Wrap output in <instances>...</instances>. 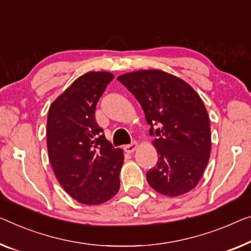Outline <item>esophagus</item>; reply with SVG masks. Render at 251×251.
Masks as SVG:
<instances>
[{"mask_svg":"<svg viewBox=\"0 0 251 251\" xmlns=\"http://www.w3.org/2000/svg\"><path fill=\"white\" fill-rule=\"evenodd\" d=\"M137 147H138V144L136 143V142H133V143H130L128 145H125L124 150L127 153H133L137 149Z\"/></svg>","mask_w":251,"mask_h":251,"instance_id":"obj_1","label":"esophagus"}]
</instances>
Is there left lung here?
Returning a JSON list of instances; mask_svg holds the SVG:
<instances>
[{
    "label": "left lung",
    "mask_w": 251,
    "mask_h": 251,
    "mask_svg": "<svg viewBox=\"0 0 251 251\" xmlns=\"http://www.w3.org/2000/svg\"><path fill=\"white\" fill-rule=\"evenodd\" d=\"M143 108L159 160L147 173L149 185L176 197L194 189L211 153L207 110L190 85L161 70H143L117 77Z\"/></svg>",
    "instance_id": "1"
}]
</instances>
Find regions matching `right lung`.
I'll use <instances>...</instances> for the list:
<instances>
[{
  "label": "right lung",
  "mask_w": 251,
  "mask_h": 251,
  "mask_svg": "<svg viewBox=\"0 0 251 251\" xmlns=\"http://www.w3.org/2000/svg\"><path fill=\"white\" fill-rule=\"evenodd\" d=\"M114 78L109 72L77 77L51 103L47 149L54 174L65 192L85 205H99L119 190L124 154L97 124L96 104Z\"/></svg>",
  "instance_id": "1"
}]
</instances>
